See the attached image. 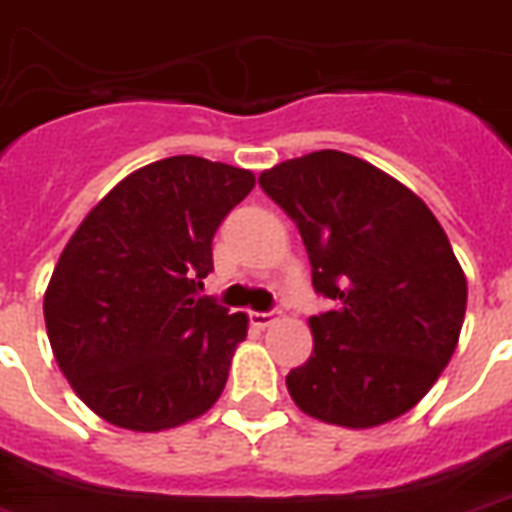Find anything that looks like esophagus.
<instances>
[{
	"label": "esophagus",
	"instance_id": "34e87169",
	"mask_svg": "<svg viewBox=\"0 0 512 512\" xmlns=\"http://www.w3.org/2000/svg\"><path fill=\"white\" fill-rule=\"evenodd\" d=\"M272 322H275V313L272 311H253L251 313L253 327H270Z\"/></svg>",
	"mask_w": 512,
	"mask_h": 512
}]
</instances>
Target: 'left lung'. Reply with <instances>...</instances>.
<instances>
[{"instance_id":"left-lung-1","label":"left lung","mask_w":512,"mask_h":512,"mask_svg":"<svg viewBox=\"0 0 512 512\" xmlns=\"http://www.w3.org/2000/svg\"><path fill=\"white\" fill-rule=\"evenodd\" d=\"M300 229L316 294L313 354L286 387L324 423L371 428L409 412L450 363L466 278L434 212L371 163L322 149L259 177Z\"/></svg>"}]
</instances>
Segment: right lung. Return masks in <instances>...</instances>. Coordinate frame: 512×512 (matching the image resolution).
Segmentation results:
<instances>
[{
  "mask_svg": "<svg viewBox=\"0 0 512 512\" xmlns=\"http://www.w3.org/2000/svg\"><path fill=\"white\" fill-rule=\"evenodd\" d=\"M256 185L196 155L133 171L89 212L43 300L59 368L78 398L130 431H163L210 409L248 316L201 297L212 237Z\"/></svg>",
  "mask_w": 512,
  "mask_h": 512,
  "instance_id": "1",
  "label": "right lung"
}]
</instances>
